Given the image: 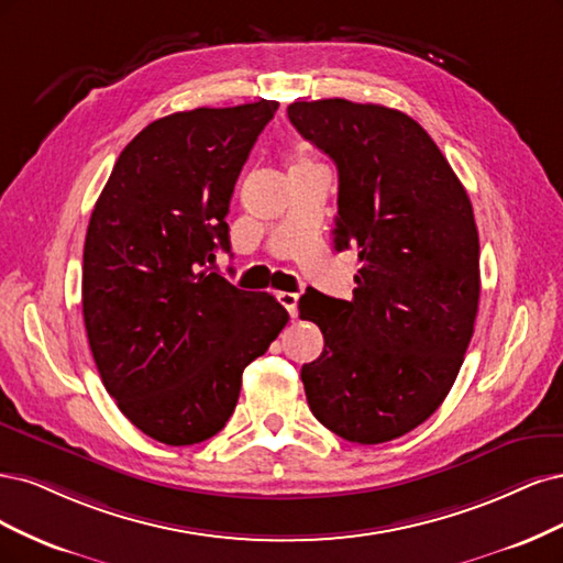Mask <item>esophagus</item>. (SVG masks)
<instances>
[{"mask_svg":"<svg viewBox=\"0 0 563 563\" xmlns=\"http://www.w3.org/2000/svg\"><path fill=\"white\" fill-rule=\"evenodd\" d=\"M278 301H280V306L285 308L289 316H292V318L297 316V301H299V297L295 292H280Z\"/></svg>","mask_w":563,"mask_h":563,"instance_id":"34e87169","label":"esophagus"}]
</instances>
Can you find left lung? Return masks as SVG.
I'll list each match as a JSON object with an SVG mask.
<instances>
[{"label":"left lung","instance_id":"left-lung-1","mask_svg":"<svg viewBox=\"0 0 563 563\" xmlns=\"http://www.w3.org/2000/svg\"><path fill=\"white\" fill-rule=\"evenodd\" d=\"M295 129L339 170L334 250L357 247L353 299L308 292L324 349L301 367L308 407L339 438H402L449 395L475 332L473 203L411 117L343 98L292 102Z\"/></svg>","mask_w":563,"mask_h":563}]
</instances>
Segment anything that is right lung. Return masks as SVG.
<instances>
[{
    "instance_id": "right-lung-1",
    "label": "right lung",
    "mask_w": 563,
    "mask_h": 563,
    "mask_svg": "<svg viewBox=\"0 0 563 563\" xmlns=\"http://www.w3.org/2000/svg\"><path fill=\"white\" fill-rule=\"evenodd\" d=\"M276 100L198 107L140 131L114 163L84 243V324L102 384L135 428L187 446L220 432L241 376L289 316L208 271Z\"/></svg>"
}]
</instances>
